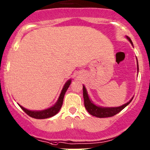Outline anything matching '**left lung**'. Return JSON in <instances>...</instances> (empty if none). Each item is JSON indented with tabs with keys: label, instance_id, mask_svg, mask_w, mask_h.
I'll return each mask as SVG.
<instances>
[{
	"label": "left lung",
	"instance_id": "1",
	"mask_svg": "<svg viewBox=\"0 0 150 150\" xmlns=\"http://www.w3.org/2000/svg\"><path fill=\"white\" fill-rule=\"evenodd\" d=\"M127 38L128 39V40L131 42L132 45H133L131 39L129 37L127 36ZM137 70H139V67H138V62H137ZM83 98H84V104H85V107L86 108V110H88V112L90 113V115H92L93 116L97 117L100 118H103V117H112L117 113H119L120 112L122 111L126 106H127L129 103H131V101L133 99V97L132 98V99L129 100V102L125 103V105H122L120 107H116V108H103V107L98 106V105H95L92 102V100L90 99L88 96V92H87L86 88L83 85Z\"/></svg>",
	"mask_w": 150,
	"mask_h": 150
}]
</instances>
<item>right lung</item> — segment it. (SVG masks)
Wrapping results in <instances>:
<instances>
[{"label": "right lung", "instance_id": "right-lung-1", "mask_svg": "<svg viewBox=\"0 0 150 150\" xmlns=\"http://www.w3.org/2000/svg\"><path fill=\"white\" fill-rule=\"evenodd\" d=\"M70 84H71V80H68L66 82V83L65 84V85H64L57 103L50 108H47V109L44 110H40V111H38V110L35 111V110H29L25 109V108H24L23 107H22L19 104L18 105L26 114L33 118H35V119H45V118L51 117L56 115L60 111V108H61L62 105V103H63V98L64 96H65V94L66 93L67 90L68 89Z\"/></svg>", "mask_w": 150, "mask_h": 150}]
</instances>
